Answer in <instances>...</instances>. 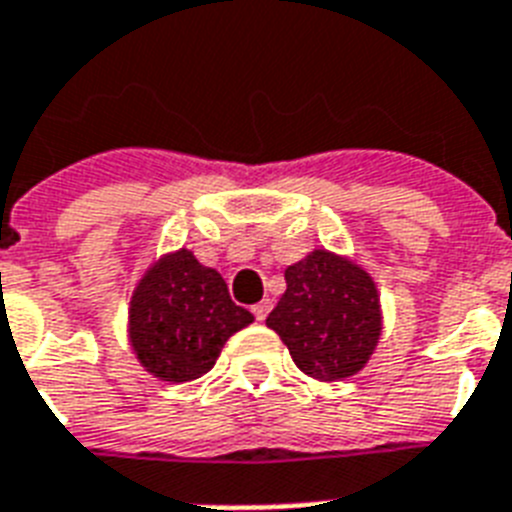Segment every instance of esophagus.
<instances>
[{
	"instance_id": "esophagus-1",
	"label": "esophagus",
	"mask_w": 512,
	"mask_h": 512,
	"mask_svg": "<svg viewBox=\"0 0 512 512\" xmlns=\"http://www.w3.org/2000/svg\"><path fill=\"white\" fill-rule=\"evenodd\" d=\"M251 311H253V316H256V319H259V322H264L266 316H269V311H272V301H269V298H266V301L256 303V306H253Z\"/></svg>"
}]
</instances>
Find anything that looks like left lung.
I'll use <instances>...</instances> for the list:
<instances>
[{"label": "left lung", "mask_w": 512, "mask_h": 512, "mask_svg": "<svg viewBox=\"0 0 512 512\" xmlns=\"http://www.w3.org/2000/svg\"><path fill=\"white\" fill-rule=\"evenodd\" d=\"M287 290L266 316L295 366L319 382L356 377L382 337L377 282L358 261L314 248L285 269Z\"/></svg>", "instance_id": "1"}]
</instances>
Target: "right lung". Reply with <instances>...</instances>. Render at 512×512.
<instances>
[{
    "mask_svg": "<svg viewBox=\"0 0 512 512\" xmlns=\"http://www.w3.org/2000/svg\"><path fill=\"white\" fill-rule=\"evenodd\" d=\"M253 314L235 306L227 282L188 248L162 253L135 282L128 340L151 377L180 384L204 377Z\"/></svg>",
    "mask_w": 512,
    "mask_h": 512,
    "instance_id": "right-lung-1",
    "label": "right lung"
}]
</instances>
